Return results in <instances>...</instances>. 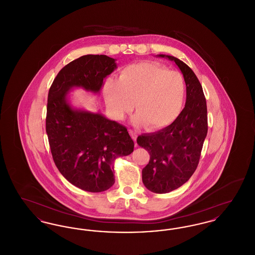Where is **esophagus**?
I'll return each instance as SVG.
<instances>
[{"instance_id":"esophagus-1","label":"esophagus","mask_w":255,"mask_h":255,"mask_svg":"<svg viewBox=\"0 0 255 255\" xmlns=\"http://www.w3.org/2000/svg\"><path fill=\"white\" fill-rule=\"evenodd\" d=\"M129 133L131 134V136L133 137V141L135 142L136 141V137H137V133L135 131H133V130H129Z\"/></svg>"}]
</instances>
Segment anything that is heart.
I'll return each mask as SVG.
<instances>
[{"label": "heart", "instance_id": "1", "mask_svg": "<svg viewBox=\"0 0 255 255\" xmlns=\"http://www.w3.org/2000/svg\"><path fill=\"white\" fill-rule=\"evenodd\" d=\"M103 96L112 116L117 120L134 108L133 124H146L148 130L170 125L179 117L185 97L181 73L169 72L152 62H139L123 68L119 80L108 77Z\"/></svg>", "mask_w": 255, "mask_h": 255}]
</instances>
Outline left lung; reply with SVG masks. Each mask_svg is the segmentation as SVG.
<instances>
[{
	"label": "left lung",
	"instance_id": "obj_1",
	"mask_svg": "<svg viewBox=\"0 0 255 255\" xmlns=\"http://www.w3.org/2000/svg\"><path fill=\"white\" fill-rule=\"evenodd\" d=\"M182 72L186 85L185 106L169 126L137 136V144L150 154L142 182L154 193H168L182 186L198 166L207 133V109L203 88L194 72L182 61L165 54Z\"/></svg>",
	"mask_w": 255,
	"mask_h": 255
}]
</instances>
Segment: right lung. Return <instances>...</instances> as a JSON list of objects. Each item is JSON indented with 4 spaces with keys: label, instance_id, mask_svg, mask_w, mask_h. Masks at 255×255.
<instances>
[{
    "label": "right lung",
    "instance_id": "add662e5",
    "mask_svg": "<svg viewBox=\"0 0 255 255\" xmlns=\"http://www.w3.org/2000/svg\"><path fill=\"white\" fill-rule=\"evenodd\" d=\"M117 67L107 55H83L65 66L49 89L46 131L54 163L67 181L88 192L109 189L115 159L130 155L134 144L125 126L100 112L73 107L68 95L77 88L98 95Z\"/></svg>",
    "mask_w": 255,
    "mask_h": 255
}]
</instances>
